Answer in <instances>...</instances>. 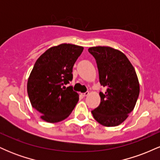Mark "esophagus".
<instances>
[{
	"mask_svg": "<svg viewBox=\"0 0 160 160\" xmlns=\"http://www.w3.org/2000/svg\"><path fill=\"white\" fill-rule=\"evenodd\" d=\"M89 95V92H85V93H82V96H83V97L88 96V95Z\"/></svg>",
	"mask_w": 160,
	"mask_h": 160,
	"instance_id": "esophagus-1",
	"label": "esophagus"
}]
</instances>
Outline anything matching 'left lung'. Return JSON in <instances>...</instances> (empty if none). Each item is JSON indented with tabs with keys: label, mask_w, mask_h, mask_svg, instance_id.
I'll use <instances>...</instances> for the list:
<instances>
[{
	"label": "left lung",
	"mask_w": 160,
	"mask_h": 160,
	"mask_svg": "<svg viewBox=\"0 0 160 160\" xmlns=\"http://www.w3.org/2000/svg\"><path fill=\"white\" fill-rule=\"evenodd\" d=\"M88 50L96 60L101 85L107 88L104 94L99 93L101 103L92 113L104 126H119L133 111L138 98L140 86L135 70L118 49L93 47Z\"/></svg>",
	"instance_id": "obj_1"
}]
</instances>
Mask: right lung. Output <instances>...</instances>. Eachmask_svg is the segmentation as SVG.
<instances>
[{
    "mask_svg": "<svg viewBox=\"0 0 160 160\" xmlns=\"http://www.w3.org/2000/svg\"><path fill=\"white\" fill-rule=\"evenodd\" d=\"M82 50L80 46L62 43L47 49L34 64L28 80V95L46 122L64 120L78 103V93L64 85L72 80L73 66Z\"/></svg>",
    "mask_w": 160,
    "mask_h": 160,
    "instance_id": "add662e5",
    "label": "right lung"
}]
</instances>
